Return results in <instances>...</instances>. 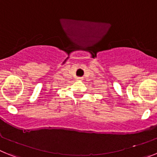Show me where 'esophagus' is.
<instances>
[{"instance_id":"34e87169","label":"esophagus","mask_w":157,"mask_h":157,"mask_svg":"<svg viewBox=\"0 0 157 157\" xmlns=\"http://www.w3.org/2000/svg\"><path fill=\"white\" fill-rule=\"evenodd\" d=\"M82 77H77V80H82Z\"/></svg>"}]
</instances>
